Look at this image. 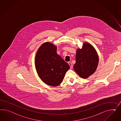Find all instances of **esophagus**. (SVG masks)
Returning <instances> with one entry per match:
<instances>
[{
	"instance_id": "1",
	"label": "esophagus",
	"mask_w": 121,
	"mask_h": 121,
	"mask_svg": "<svg viewBox=\"0 0 121 121\" xmlns=\"http://www.w3.org/2000/svg\"><path fill=\"white\" fill-rule=\"evenodd\" d=\"M68 64H69V65H70V69H72V68H73V65H72V63H71V62H68Z\"/></svg>"
}]
</instances>
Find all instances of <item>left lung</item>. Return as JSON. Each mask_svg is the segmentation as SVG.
Returning a JSON list of instances; mask_svg holds the SVG:
<instances>
[{
  "label": "left lung",
  "instance_id": "1",
  "mask_svg": "<svg viewBox=\"0 0 121 121\" xmlns=\"http://www.w3.org/2000/svg\"><path fill=\"white\" fill-rule=\"evenodd\" d=\"M99 59L95 48L88 43H84L82 49H78L74 71L82 78H88L96 70Z\"/></svg>",
  "mask_w": 121,
  "mask_h": 121
}]
</instances>
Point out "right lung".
Instances as JSON below:
<instances>
[{"mask_svg":"<svg viewBox=\"0 0 121 121\" xmlns=\"http://www.w3.org/2000/svg\"><path fill=\"white\" fill-rule=\"evenodd\" d=\"M57 47L49 42L42 44L37 52L35 65L37 72L45 83L58 86L63 81L69 65L57 54Z\"/></svg>","mask_w":121,"mask_h":121,"instance_id":"obj_1","label":"right lung"}]
</instances>
